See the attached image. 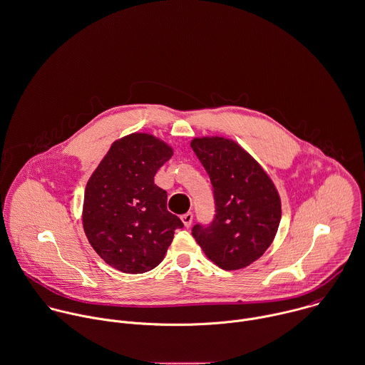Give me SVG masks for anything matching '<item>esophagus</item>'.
<instances>
[{"instance_id": "obj_1", "label": "esophagus", "mask_w": 365, "mask_h": 365, "mask_svg": "<svg viewBox=\"0 0 365 365\" xmlns=\"http://www.w3.org/2000/svg\"><path fill=\"white\" fill-rule=\"evenodd\" d=\"M181 220H182V222H184L185 228H190V227H191V224H192L194 215H192V212H187V214H184V215L181 217Z\"/></svg>"}]
</instances>
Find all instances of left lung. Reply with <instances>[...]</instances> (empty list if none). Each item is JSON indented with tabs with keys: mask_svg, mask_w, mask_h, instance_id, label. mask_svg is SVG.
I'll return each mask as SVG.
<instances>
[{
	"mask_svg": "<svg viewBox=\"0 0 365 365\" xmlns=\"http://www.w3.org/2000/svg\"><path fill=\"white\" fill-rule=\"evenodd\" d=\"M191 147L210 175L215 202L214 220L195 224L192 237L220 267L249 266L277 232L279 194L263 168L235 141L202 137L194 138Z\"/></svg>",
	"mask_w": 365,
	"mask_h": 365,
	"instance_id": "1",
	"label": "left lung"
}]
</instances>
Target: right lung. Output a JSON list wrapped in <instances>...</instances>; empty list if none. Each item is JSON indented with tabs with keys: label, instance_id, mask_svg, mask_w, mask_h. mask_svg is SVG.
I'll return each instance as SVG.
<instances>
[{
	"label": "right lung",
	"instance_id": "right-lung-1",
	"mask_svg": "<svg viewBox=\"0 0 365 365\" xmlns=\"http://www.w3.org/2000/svg\"><path fill=\"white\" fill-rule=\"evenodd\" d=\"M171 147L134 133L112 144L88 181L83 230L98 255L124 273H144L165 256L174 231L184 227L167 211V191L154 184Z\"/></svg>",
	"mask_w": 365,
	"mask_h": 365
}]
</instances>
